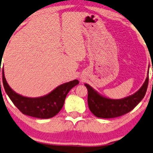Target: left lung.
Here are the masks:
<instances>
[{
  "label": "left lung",
  "mask_w": 153,
  "mask_h": 153,
  "mask_svg": "<svg viewBox=\"0 0 153 153\" xmlns=\"http://www.w3.org/2000/svg\"><path fill=\"white\" fill-rule=\"evenodd\" d=\"M148 73L149 72L143 85L137 92L122 99L106 97L85 83V85L88 91V102L90 111L95 117L103 119L118 117L128 113L140 103L146 95L148 85Z\"/></svg>",
  "instance_id": "8db88e82"
}]
</instances>
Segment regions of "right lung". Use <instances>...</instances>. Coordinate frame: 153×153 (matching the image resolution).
Segmentation results:
<instances>
[{
    "mask_svg": "<svg viewBox=\"0 0 153 153\" xmlns=\"http://www.w3.org/2000/svg\"><path fill=\"white\" fill-rule=\"evenodd\" d=\"M3 83L10 99L23 114L39 119H49L61 111L68 92L79 84V81L74 80L63 83L49 94L39 97H27L16 93L7 84L3 70Z\"/></svg>",
    "mask_w": 153,
    "mask_h": 153,
    "instance_id": "right-lung-1",
    "label": "right lung"
}]
</instances>
